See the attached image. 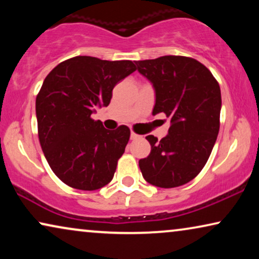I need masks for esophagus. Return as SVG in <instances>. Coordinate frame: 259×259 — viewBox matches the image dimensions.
Returning a JSON list of instances; mask_svg holds the SVG:
<instances>
[{
    "label": "esophagus",
    "instance_id": "34e87169",
    "mask_svg": "<svg viewBox=\"0 0 259 259\" xmlns=\"http://www.w3.org/2000/svg\"><path fill=\"white\" fill-rule=\"evenodd\" d=\"M138 138H140V136H138L137 133H134V132L131 133V139L132 140H136V139H138Z\"/></svg>",
    "mask_w": 259,
    "mask_h": 259
}]
</instances>
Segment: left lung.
I'll return each mask as SVG.
<instances>
[{
  "instance_id": "obj_1",
  "label": "left lung",
  "mask_w": 259,
  "mask_h": 259,
  "mask_svg": "<svg viewBox=\"0 0 259 259\" xmlns=\"http://www.w3.org/2000/svg\"><path fill=\"white\" fill-rule=\"evenodd\" d=\"M136 63L153 83V114L165 113L171 120L168 134L160 141L146 137L151 153L139 160L141 173L154 186H182L199 175L217 140L221 87L203 63L187 56L166 55Z\"/></svg>"
}]
</instances>
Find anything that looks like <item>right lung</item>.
<instances>
[{
  "label": "right lung",
  "mask_w": 259,
  "mask_h": 259,
  "mask_svg": "<svg viewBox=\"0 0 259 259\" xmlns=\"http://www.w3.org/2000/svg\"><path fill=\"white\" fill-rule=\"evenodd\" d=\"M137 69L130 60L75 56L46 76L36 97L37 133L52 171L73 189L94 191L111 182L131 131L106 130L92 119L108 106L113 88Z\"/></svg>",
  "instance_id": "obj_1"
}]
</instances>
